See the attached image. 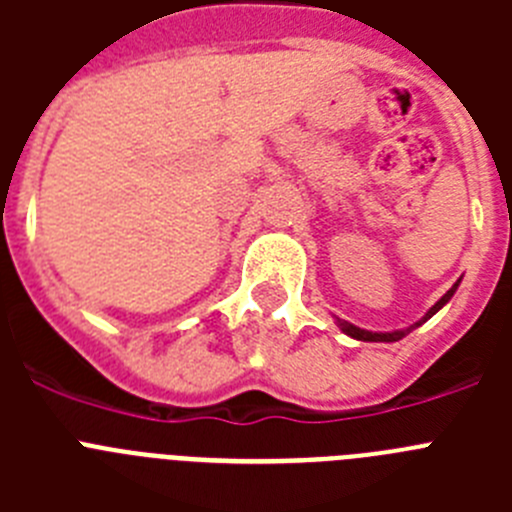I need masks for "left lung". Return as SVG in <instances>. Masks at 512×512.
Masks as SVG:
<instances>
[{"mask_svg": "<svg viewBox=\"0 0 512 512\" xmlns=\"http://www.w3.org/2000/svg\"><path fill=\"white\" fill-rule=\"evenodd\" d=\"M456 287H459V282H456L454 287H451L449 292H446V295H443L441 300H438L436 305L431 307V310L425 312V315H423V318L418 320V323H415V325H410V328H405V330H392V333H377V330H364V328H359V325H351V323H346V320H336V323H338V328H341L343 333H346V336L356 338V341H374V343H392V341H400V338H405V336H408L410 330H413V328H418V325H423L425 320H428V318H433V315H436V312L441 310V307L446 305V302H449L451 297H454Z\"/></svg>", "mask_w": 512, "mask_h": 512, "instance_id": "8db88e82", "label": "left lung"}]
</instances>
